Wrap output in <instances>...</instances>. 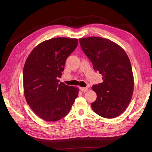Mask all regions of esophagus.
I'll return each instance as SVG.
<instances>
[{"instance_id": "1", "label": "esophagus", "mask_w": 152, "mask_h": 152, "mask_svg": "<svg viewBox=\"0 0 152 152\" xmlns=\"http://www.w3.org/2000/svg\"><path fill=\"white\" fill-rule=\"evenodd\" d=\"M80 89L82 92H83V93H86V92L88 91V88H87V87H80Z\"/></svg>"}]
</instances>
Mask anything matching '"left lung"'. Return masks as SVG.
Segmentation results:
<instances>
[{
    "mask_svg": "<svg viewBox=\"0 0 152 152\" xmlns=\"http://www.w3.org/2000/svg\"><path fill=\"white\" fill-rule=\"evenodd\" d=\"M79 42L94 70L103 76L102 83L92 87L97 94L92 108L104 118L118 116L129 104L134 89L129 58L121 47L107 39L92 37L79 39Z\"/></svg>",
    "mask_w": 152,
    "mask_h": 152,
    "instance_id": "obj_1",
    "label": "left lung"
}]
</instances>
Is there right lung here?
<instances>
[{"instance_id": "obj_1", "label": "right lung", "mask_w": 152, "mask_h": 152, "mask_svg": "<svg viewBox=\"0 0 152 152\" xmlns=\"http://www.w3.org/2000/svg\"><path fill=\"white\" fill-rule=\"evenodd\" d=\"M77 44L76 39H51L36 46L26 59L23 74L25 98L32 110L45 121L65 117L78 96L77 87L58 80L66 58Z\"/></svg>"}]
</instances>
